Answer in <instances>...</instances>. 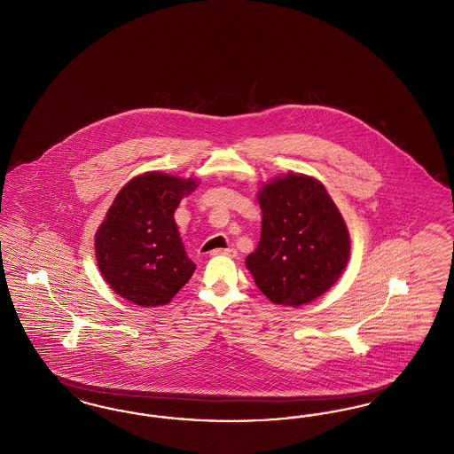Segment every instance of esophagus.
Masks as SVG:
<instances>
[{
	"label": "esophagus",
	"mask_w": 454,
	"mask_h": 454,
	"mask_svg": "<svg viewBox=\"0 0 454 454\" xmlns=\"http://www.w3.org/2000/svg\"><path fill=\"white\" fill-rule=\"evenodd\" d=\"M218 254H223V256H236V250H233V248H218V250L209 252V256H218Z\"/></svg>",
	"instance_id": "obj_1"
}]
</instances>
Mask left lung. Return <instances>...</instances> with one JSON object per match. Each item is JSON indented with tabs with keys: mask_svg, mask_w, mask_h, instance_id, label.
<instances>
[{
	"mask_svg": "<svg viewBox=\"0 0 454 454\" xmlns=\"http://www.w3.org/2000/svg\"><path fill=\"white\" fill-rule=\"evenodd\" d=\"M262 233L245 260L273 304L299 308L326 294L345 272L349 231L323 182L289 172L262 184Z\"/></svg>",
	"mask_w": 454,
	"mask_h": 454,
	"instance_id": "1",
	"label": "left lung"
}]
</instances>
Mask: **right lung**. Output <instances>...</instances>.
I'll return each instance as SVG.
<instances>
[{"label": "right lung", "instance_id": "1", "mask_svg": "<svg viewBox=\"0 0 454 454\" xmlns=\"http://www.w3.org/2000/svg\"><path fill=\"white\" fill-rule=\"evenodd\" d=\"M198 185L194 177L153 170L121 187L94 235L109 289L140 308H157L189 282L196 263L185 254L174 213Z\"/></svg>", "mask_w": 454, "mask_h": 454}]
</instances>
